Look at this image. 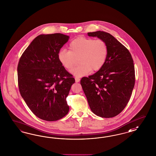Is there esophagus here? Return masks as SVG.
<instances>
[{
	"label": "esophagus",
	"mask_w": 156,
	"mask_h": 156,
	"mask_svg": "<svg viewBox=\"0 0 156 156\" xmlns=\"http://www.w3.org/2000/svg\"><path fill=\"white\" fill-rule=\"evenodd\" d=\"M80 80V79L79 77H76L75 81L76 83H78V82H79Z\"/></svg>",
	"instance_id": "obj_1"
}]
</instances>
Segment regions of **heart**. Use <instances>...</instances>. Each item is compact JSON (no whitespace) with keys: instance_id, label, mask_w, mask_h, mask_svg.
<instances>
[{"instance_id":"obj_1","label":"heart","mask_w":156,"mask_h":156,"mask_svg":"<svg viewBox=\"0 0 156 156\" xmlns=\"http://www.w3.org/2000/svg\"><path fill=\"white\" fill-rule=\"evenodd\" d=\"M69 50H61L58 58L66 69L70 70L76 64L80 65L72 70L76 77H82L101 69L106 63L108 48L106 41L101 39L79 37L72 41Z\"/></svg>"}]
</instances>
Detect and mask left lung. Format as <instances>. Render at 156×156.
I'll return each instance as SVG.
<instances>
[{
	"label": "left lung",
	"mask_w": 156,
	"mask_h": 156,
	"mask_svg": "<svg viewBox=\"0 0 156 156\" xmlns=\"http://www.w3.org/2000/svg\"><path fill=\"white\" fill-rule=\"evenodd\" d=\"M106 41L108 53L106 63L95 74L84 77L80 84L91 111L102 118L120 114L130 99L135 84V69L130 51L110 34L88 33Z\"/></svg>",
	"instance_id": "left-lung-1"
}]
</instances>
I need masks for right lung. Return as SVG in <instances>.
<instances>
[{"instance_id": "right-lung-1", "label": "right lung", "mask_w": 156, "mask_h": 156, "mask_svg": "<svg viewBox=\"0 0 156 156\" xmlns=\"http://www.w3.org/2000/svg\"><path fill=\"white\" fill-rule=\"evenodd\" d=\"M69 39L61 33L38 35L18 62L20 95L33 113L44 121L59 120L69 112L66 99L75 80L58 58Z\"/></svg>"}]
</instances>
